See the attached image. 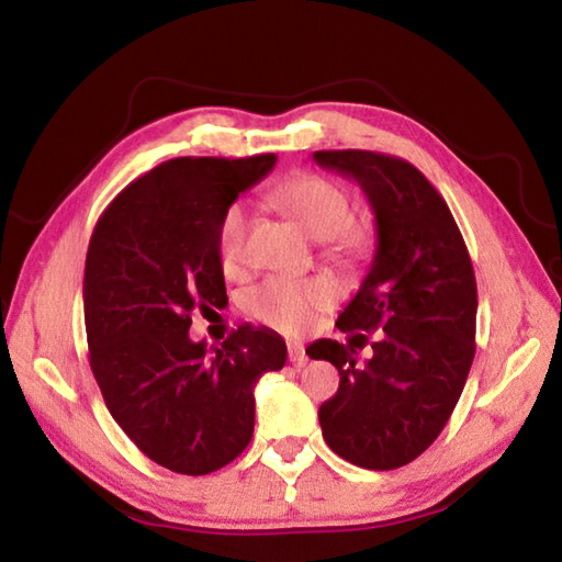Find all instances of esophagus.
I'll use <instances>...</instances> for the list:
<instances>
[{"label":"esophagus","instance_id":"1","mask_svg":"<svg viewBox=\"0 0 562 562\" xmlns=\"http://www.w3.org/2000/svg\"><path fill=\"white\" fill-rule=\"evenodd\" d=\"M286 351H290V361L294 367H304L306 363V349L302 342H290L286 345Z\"/></svg>","mask_w":562,"mask_h":562}]
</instances>
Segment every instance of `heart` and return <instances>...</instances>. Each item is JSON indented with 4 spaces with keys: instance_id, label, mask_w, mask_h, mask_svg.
Masks as SVG:
<instances>
[{
    "instance_id": "b5f03b06",
    "label": "heart",
    "mask_w": 562,
    "mask_h": 562,
    "mask_svg": "<svg viewBox=\"0 0 562 562\" xmlns=\"http://www.w3.org/2000/svg\"><path fill=\"white\" fill-rule=\"evenodd\" d=\"M270 201L296 220L311 239L328 244L337 260H359L369 251V234L351 225L349 193L318 175H296L270 191ZM251 215L241 201L227 205L217 225V256L227 272H237L246 260V237ZM337 284L330 278H268L249 292L246 308L260 323L282 333H302L321 311L335 304Z\"/></svg>"
}]
</instances>
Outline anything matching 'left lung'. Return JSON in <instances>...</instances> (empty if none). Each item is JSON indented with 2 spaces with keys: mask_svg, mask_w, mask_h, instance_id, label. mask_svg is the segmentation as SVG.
Masks as SVG:
<instances>
[{
  "mask_svg": "<svg viewBox=\"0 0 562 562\" xmlns=\"http://www.w3.org/2000/svg\"><path fill=\"white\" fill-rule=\"evenodd\" d=\"M313 162L355 179L375 215L369 272L335 325L342 333L381 330L363 367L355 340L367 335L306 349L340 371L318 422L335 454L385 472L419 458L462 395L476 351L474 268L448 203L407 160L316 150Z\"/></svg>",
  "mask_w": 562,
  "mask_h": 562,
  "instance_id": "8db88e82",
  "label": "left lung"
}]
</instances>
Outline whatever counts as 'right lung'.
<instances>
[{
  "instance_id": "right-lung-1",
  "label": "right lung",
  "mask_w": 562,
  "mask_h": 562,
  "mask_svg": "<svg viewBox=\"0 0 562 562\" xmlns=\"http://www.w3.org/2000/svg\"><path fill=\"white\" fill-rule=\"evenodd\" d=\"M278 155L177 158L128 184L88 244L83 313L100 393L136 448L169 472L203 476L254 436V387L286 345L239 325L220 347L193 342L191 313L227 306L217 225Z\"/></svg>"
}]
</instances>
